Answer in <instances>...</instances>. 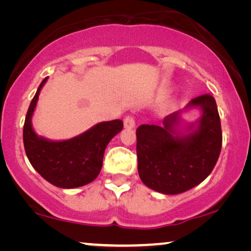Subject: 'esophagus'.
Returning a JSON list of instances; mask_svg holds the SVG:
<instances>
[{"mask_svg":"<svg viewBox=\"0 0 251 251\" xmlns=\"http://www.w3.org/2000/svg\"><path fill=\"white\" fill-rule=\"evenodd\" d=\"M135 126H136L135 119H133L132 116H130V115L126 116V119H125V128L126 129H133V128H135Z\"/></svg>","mask_w":251,"mask_h":251,"instance_id":"1","label":"esophagus"}]
</instances>
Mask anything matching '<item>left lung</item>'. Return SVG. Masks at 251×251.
<instances>
[{"label": "left lung", "mask_w": 251, "mask_h": 251, "mask_svg": "<svg viewBox=\"0 0 251 251\" xmlns=\"http://www.w3.org/2000/svg\"><path fill=\"white\" fill-rule=\"evenodd\" d=\"M199 109L201 115L188 123L183 115ZM163 126L137 128L140 179L151 190L167 195L183 193L211 174L222 150V126L217 104L210 95L188 102L164 118Z\"/></svg>", "instance_id": "1"}]
</instances>
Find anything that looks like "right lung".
Returning a JSON list of instances; mask_svg holds the SVG:
<instances>
[{"mask_svg":"<svg viewBox=\"0 0 251 251\" xmlns=\"http://www.w3.org/2000/svg\"><path fill=\"white\" fill-rule=\"evenodd\" d=\"M48 77L41 82L27 111L24 125V146L30 164L47 181L60 188H75L94 181L100 173L108 143L123 129L121 120L99 122L87 131L65 140H51L33 129L32 118L40 92Z\"/></svg>","mask_w":251,"mask_h":251,"instance_id":"right-lung-1","label":"right lung"}]
</instances>
